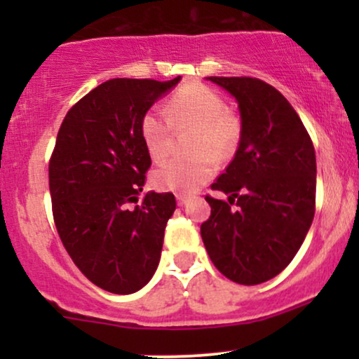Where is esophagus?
Instances as JSON below:
<instances>
[{
    "label": "esophagus",
    "instance_id": "34e87169",
    "mask_svg": "<svg viewBox=\"0 0 359 359\" xmlns=\"http://www.w3.org/2000/svg\"><path fill=\"white\" fill-rule=\"evenodd\" d=\"M189 201H191V197L184 196V194H179V196H177V204H179L180 208H184V205H187Z\"/></svg>",
    "mask_w": 359,
    "mask_h": 359
}]
</instances>
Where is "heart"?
<instances>
[{
	"instance_id": "b5f03b06",
	"label": "heart",
	"mask_w": 359,
	"mask_h": 359,
	"mask_svg": "<svg viewBox=\"0 0 359 359\" xmlns=\"http://www.w3.org/2000/svg\"><path fill=\"white\" fill-rule=\"evenodd\" d=\"M165 113L150 109L142 119V138L154 162L170 154L172 126H192V156L172 158L155 168L151 182L158 191L191 194L214 175L217 161L234 154L241 137L240 119L226 109L216 90L203 84H185L165 106Z\"/></svg>"
}]
</instances>
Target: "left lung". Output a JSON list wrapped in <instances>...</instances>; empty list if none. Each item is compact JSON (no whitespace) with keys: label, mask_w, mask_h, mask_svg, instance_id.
Listing matches in <instances>:
<instances>
[{"label":"left lung","mask_w":359,"mask_h":359,"mask_svg":"<svg viewBox=\"0 0 359 359\" xmlns=\"http://www.w3.org/2000/svg\"><path fill=\"white\" fill-rule=\"evenodd\" d=\"M236 100L241 137L233 162L205 197L201 226L224 277L258 285L277 277L306 240L316 211V151L299 114L277 89L253 77H205Z\"/></svg>","instance_id":"1"}]
</instances>
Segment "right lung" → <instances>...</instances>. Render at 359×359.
<instances>
[{
  "mask_svg": "<svg viewBox=\"0 0 359 359\" xmlns=\"http://www.w3.org/2000/svg\"><path fill=\"white\" fill-rule=\"evenodd\" d=\"M180 79L102 82L72 106L57 135L48 165L57 231L82 273L113 294L140 290L158 266L175 197L150 192L137 204L151 163L142 119Z\"/></svg>",
  "mask_w": 359,
  "mask_h": 359,
  "instance_id": "add662e5",
  "label": "right lung"
}]
</instances>
